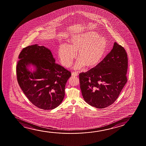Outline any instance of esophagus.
I'll use <instances>...</instances> for the list:
<instances>
[{"label":"esophagus","mask_w":146,"mask_h":146,"mask_svg":"<svg viewBox=\"0 0 146 146\" xmlns=\"http://www.w3.org/2000/svg\"><path fill=\"white\" fill-rule=\"evenodd\" d=\"M78 73L76 72H72V76H78Z\"/></svg>","instance_id":"obj_1"}]
</instances>
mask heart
<instances>
[{"mask_svg":"<svg viewBox=\"0 0 146 146\" xmlns=\"http://www.w3.org/2000/svg\"><path fill=\"white\" fill-rule=\"evenodd\" d=\"M107 49L105 38L95 31H90L73 37L68 46H60L58 55L62 65L68 68L76 58V54H78L79 60L74 68L78 70L84 66L92 68L98 65L105 57Z\"/></svg>","mask_w":146,"mask_h":146,"instance_id":"obj_1","label":"heart"}]
</instances>
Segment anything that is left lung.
Masks as SVG:
<instances>
[{
	"label": "left lung",
	"mask_w": 146,
	"mask_h": 146,
	"mask_svg": "<svg viewBox=\"0 0 146 146\" xmlns=\"http://www.w3.org/2000/svg\"><path fill=\"white\" fill-rule=\"evenodd\" d=\"M127 63L125 49L115 42L111 52L98 65L79 74L85 102L98 109L113 104L127 82Z\"/></svg>",
	"instance_id": "1"
}]
</instances>
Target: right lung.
<instances>
[{
	"label": "right lung",
	"instance_id": "add662e5",
	"mask_svg": "<svg viewBox=\"0 0 146 146\" xmlns=\"http://www.w3.org/2000/svg\"><path fill=\"white\" fill-rule=\"evenodd\" d=\"M19 58L17 80L29 101L44 110L58 107L64 100L71 72L56 64L50 50L44 46L35 44L23 48ZM30 64L35 67V71L28 70Z\"/></svg>",
	"mask_w": 146,
	"mask_h": 146
}]
</instances>
